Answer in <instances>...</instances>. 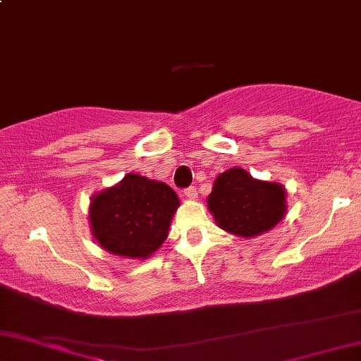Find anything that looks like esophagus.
<instances>
[{
  "label": "esophagus",
  "instance_id": "34e87169",
  "mask_svg": "<svg viewBox=\"0 0 361 361\" xmlns=\"http://www.w3.org/2000/svg\"><path fill=\"white\" fill-rule=\"evenodd\" d=\"M184 195L188 199H190V201H195V199H197V190H195L194 188H189L184 190Z\"/></svg>",
  "mask_w": 361,
  "mask_h": 361
}]
</instances>
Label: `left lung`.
I'll return each instance as SVG.
<instances>
[{
  "label": "left lung",
  "instance_id": "obj_1",
  "mask_svg": "<svg viewBox=\"0 0 361 361\" xmlns=\"http://www.w3.org/2000/svg\"><path fill=\"white\" fill-rule=\"evenodd\" d=\"M207 207L221 229L251 239L283 221L286 189L279 182L255 179L244 169L233 167L216 177Z\"/></svg>",
  "mask_w": 361,
  "mask_h": 361
}]
</instances>
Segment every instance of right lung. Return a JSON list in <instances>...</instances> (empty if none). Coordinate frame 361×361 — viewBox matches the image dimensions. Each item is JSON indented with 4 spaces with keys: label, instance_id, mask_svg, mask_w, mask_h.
<instances>
[{
    "label": "right lung",
    "instance_id": "1",
    "mask_svg": "<svg viewBox=\"0 0 361 361\" xmlns=\"http://www.w3.org/2000/svg\"><path fill=\"white\" fill-rule=\"evenodd\" d=\"M179 206V197L167 184L139 173H127L112 188L92 195L90 231L105 251L147 259L167 239Z\"/></svg>",
    "mask_w": 361,
    "mask_h": 361
}]
</instances>
